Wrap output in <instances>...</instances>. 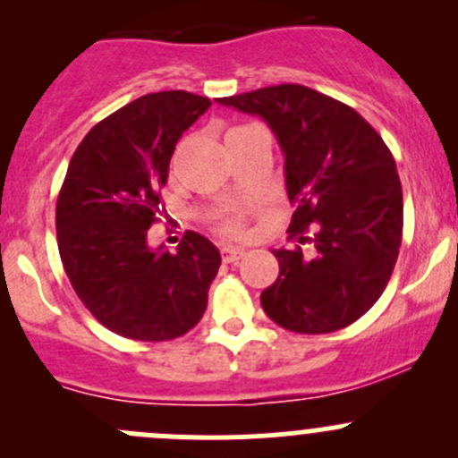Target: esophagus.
<instances>
[{
	"mask_svg": "<svg viewBox=\"0 0 458 458\" xmlns=\"http://www.w3.org/2000/svg\"><path fill=\"white\" fill-rule=\"evenodd\" d=\"M243 255H246V250H243V248H233V246L221 248V259H224V263L239 261V259H242Z\"/></svg>",
	"mask_w": 458,
	"mask_h": 458,
	"instance_id": "obj_1",
	"label": "esophagus"
}]
</instances>
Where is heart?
<instances>
[{
    "instance_id": "heart-1",
    "label": "heart",
    "mask_w": 458,
    "mask_h": 458,
    "mask_svg": "<svg viewBox=\"0 0 458 458\" xmlns=\"http://www.w3.org/2000/svg\"><path fill=\"white\" fill-rule=\"evenodd\" d=\"M215 225L221 234H225V237H242L243 230H246L243 228V215L237 210L224 212V215L216 216Z\"/></svg>"
}]
</instances>
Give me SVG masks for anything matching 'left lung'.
<instances>
[{
  "label": "left lung",
  "instance_id": "obj_1",
  "mask_svg": "<svg viewBox=\"0 0 458 458\" xmlns=\"http://www.w3.org/2000/svg\"><path fill=\"white\" fill-rule=\"evenodd\" d=\"M221 106L259 114L285 157L294 206L290 239L272 250L279 276L261 293L263 312L285 330L326 335L366 315L390 281L403 233V192L394 157L350 106L308 86L281 84L224 97ZM310 225L315 240L303 238Z\"/></svg>",
  "mask_w": 458,
  "mask_h": 458
}]
</instances>
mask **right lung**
Here are the masks:
<instances>
[{"mask_svg":"<svg viewBox=\"0 0 458 458\" xmlns=\"http://www.w3.org/2000/svg\"><path fill=\"white\" fill-rule=\"evenodd\" d=\"M186 90L150 92L97 123L77 146L57 197V246L77 297L108 330L170 341L199 323L221 266L188 230L177 252L148 246L179 137L210 108Z\"/></svg>","mask_w":458,"mask_h":458,"instance_id":"right-lung-1","label":"right lung"}]
</instances>
